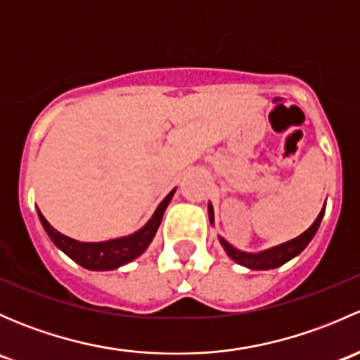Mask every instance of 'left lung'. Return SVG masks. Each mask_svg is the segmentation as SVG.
I'll list each match as a JSON object with an SVG mask.
<instances>
[{"label": "left lung", "mask_w": 360, "mask_h": 360, "mask_svg": "<svg viewBox=\"0 0 360 360\" xmlns=\"http://www.w3.org/2000/svg\"><path fill=\"white\" fill-rule=\"evenodd\" d=\"M324 209L321 210V214L317 216V219L314 221L310 228H308L304 233H301L300 237L292 238V240L285 242V244L277 245L274 249H268L264 252H257V254H249V252H242V250H237L235 248H231L226 240L219 238L221 244H223L224 250L228 252V256L235 261V263L242 264V266H248L250 270H271V268H278L282 266L284 263H288L289 259H292L294 256L301 252L310 240L314 238V235L317 233L319 230V224H321L322 216H324ZM209 217H210V223H212V205H209Z\"/></svg>", "instance_id": "obj_1"}]
</instances>
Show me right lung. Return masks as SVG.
I'll list each match as a JSON object with an SVG mask.
<instances>
[{
  "label": "right lung",
  "mask_w": 360,
  "mask_h": 360,
  "mask_svg": "<svg viewBox=\"0 0 360 360\" xmlns=\"http://www.w3.org/2000/svg\"><path fill=\"white\" fill-rule=\"evenodd\" d=\"M174 191L176 190H172L165 198H163V202L160 203L158 209L155 210L153 217H151L139 231L129 235V237L115 238V240L108 242L72 240V238L66 237V235L53 230L39 210L38 216L43 228H45L46 233H49V237L52 238L53 244L63 250V252H66L72 261L82 264L83 268H89V270H115V268L136 259V257L141 256V254L146 250L148 245L151 244L160 223H162L163 212H165L169 202L172 200Z\"/></svg>",
  "instance_id": "right-lung-1"
}]
</instances>
